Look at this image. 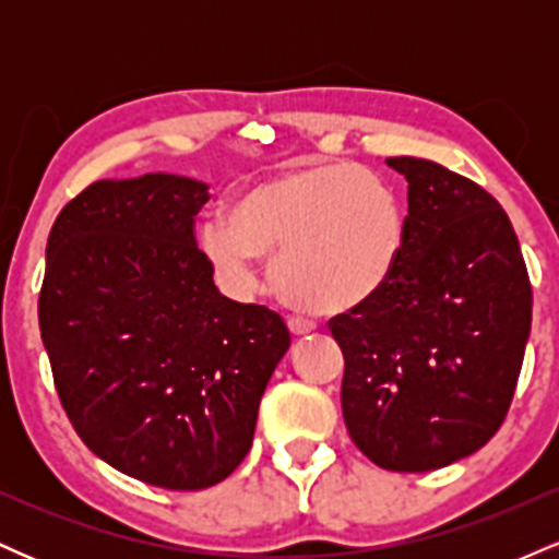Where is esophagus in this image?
I'll return each instance as SVG.
<instances>
[{"label": "esophagus", "instance_id": "obj_1", "mask_svg": "<svg viewBox=\"0 0 559 559\" xmlns=\"http://www.w3.org/2000/svg\"><path fill=\"white\" fill-rule=\"evenodd\" d=\"M288 331H292L294 336H307V333L316 331V323H310V320H301V318H292L288 320Z\"/></svg>", "mask_w": 559, "mask_h": 559}]
</instances>
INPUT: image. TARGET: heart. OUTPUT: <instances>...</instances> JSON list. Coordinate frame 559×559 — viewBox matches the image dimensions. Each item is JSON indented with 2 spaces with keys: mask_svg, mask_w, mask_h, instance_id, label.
Masks as SVG:
<instances>
[{
  "mask_svg": "<svg viewBox=\"0 0 559 559\" xmlns=\"http://www.w3.org/2000/svg\"><path fill=\"white\" fill-rule=\"evenodd\" d=\"M404 247L394 186L352 163L312 165L252 183L228 223L199 228V249L230 292L258 286L254 258H273L278 294L301 310H355L381 292Z\"/></svg>",
  "mask_w": 559,
  "mask_h": 559,
  "instance_id": "1",
  "label": "heart"
}]
</instances>
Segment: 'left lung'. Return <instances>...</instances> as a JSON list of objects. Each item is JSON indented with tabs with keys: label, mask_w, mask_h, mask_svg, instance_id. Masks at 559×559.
I'll use <instances>...</instances> for the list:
<instances>
[{
	"label": "left lung",
	"mask_w": 559,
	"mask_h": 559,
	"mask_svg": "<svg viewBox=\"0 0 559 559\" xmlns=\"http://www.w3.org/2000/svg\"><path fill=\"white\" fill-rule=\"evenodd\" d=\"M386 163L409 183L400 262L329 329L344 352L352 441L378 467L426 473L478 452L504 423L534 294L489 191L431 159Z\"/></svg>",
	"instance_id": "obj_1"
}]
</instances>
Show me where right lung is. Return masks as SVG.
<instances>
[{
	"label": "right lung",
	"instance_id": "right-lung-1",
	"mask_svg": "<svg viewBox=\"0 0 559 559\" xmlns=\"http://www.w3.org/2000/svg\"><path fill=\"white\" fill-rule=\"evenodd\" d=\"M207 183L170 173L96 181L47 241L38 329L75 433L115 471L173 491L247 457L284 318L223 297L197 247Z\"/></svg>",
	"mask_w": 559,
	"mask_h": 559
}]
</instances>
